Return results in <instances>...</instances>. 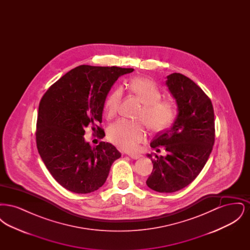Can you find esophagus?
<instances>
[{
    "label": "esophagus",
    "instance_id": "34e87169",
    "mask_svg": "<svg viewBox=\"0 0 250 250\" xmlns=\"http://www.w3.org/2000/svg\"><path fill=\"white\" fill-rule=\"evenodd\" d=\"M129 157H131L132 159H139L140 157H142V155H138V154H133V155H128Z\"/></svg>",
    "mask_w": 250,
    "mask_h": 250
}]
</instances>
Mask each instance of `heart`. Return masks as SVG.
Instances as JSON below:
<instances>
[{
	"label": "heart",
	"mask_w": 250,
	"mask_h": 250,
	"mask_svg": "<svg viewBox=\"0 0 250 250\" xmlns=\"http://www.w3.org/2000/svg\"><path fill=\"white\" fill-rule=\"evenodd\" d=\"M128 91L143 104L138 119L143 120L154 132L166 130L173 123L176 108L169 99H162L157 85L143 77L133 78L127 84ZM123 97V89L114 88L105 100V113L107 118L116 115ZM146 137V130L141 122L119 120L109 125L107 140L121 150L133 152Z\"/></svg>",
	"instance_id": "1"
}]
</instances>
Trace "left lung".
Listing matches in <instances>:
<instances>
[{"label":"left lung","mask_w":250,"mask_h":250,"mask_svg":"<svg viewBox=\"0 0 250 250\" xmlns=\"http://www.w3.org/2000/svg\"><path fill=\"white\" fill-rule=\"evenodd\" d=\"M166 85L178 113L171 127L150 144L154 149L163 146L167 155H147L154 168L146 184L153 190L171 193L188 186L206 164L214 143V114L211 99L189 78L172 73Z\"/></svg>","instance_id":"obj_1"}]
</instances>
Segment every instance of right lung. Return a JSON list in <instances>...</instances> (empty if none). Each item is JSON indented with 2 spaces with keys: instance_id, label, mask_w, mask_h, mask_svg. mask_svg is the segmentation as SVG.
I'll use <instances>...</instances> for the list:
<instances>
[{
  "instance_id": "1",
  "label": "right lung",
  "mask_w": 250,
  "mask_h": 250,
  "mask_svg": "<svg viewBox=\"0 0 250 250\" xmlns=\"http://www.w3.org/2000/svg\"><path fill=\"white\" fill-rule=\"evenodd\" d=\"M133 68L80 65L62 76L43 95L38 107L36 145L48 171L67 190H97L121 153L110 143L91 147L85 128L105 136L98 125L107 94L118 78Z\"/></svg>"
}]
</instances>
